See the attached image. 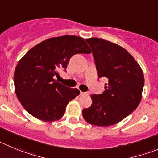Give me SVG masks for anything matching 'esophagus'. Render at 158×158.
Segmentation results:
<instances>
[{"label":"esophagus","instance_id":"1","mask_svg":"<svg viewBox=\"0 0 158 158\" xmlns=\"http://www.w3.org/2000/svg\"><path fill=\"white\" fill-rule=\"evenodd\" d=\"M87 94H88V93H86V92H82V91H81V92H80V96L87 95Z\"/></svg>","mask_w":158,"mask_h":158}]
</instances>
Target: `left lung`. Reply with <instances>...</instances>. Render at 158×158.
<instances>
[{"label": "left lung", "mask_w": 158, "mask_h": 158, "mask_svg": "<svg viewBox=\"0 0 158 158\" xmlns=\"http://www.w3.org/2000/svg\"><path fill=\"white\" fill-rule=\"evenodd\" d=\"M92 50L97 76L108 83L101 94H92V104L82 110L84 119L97 126L118 123L138 107L144 76L133 57L121 46L98 38L86 40Z\"/></svg>", "instance_id": "8db88e82"}]
</instances>
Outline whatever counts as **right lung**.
<instances>
[{"label":"right lung","instance_id":"right-lung-1","mask_svg":"<svg viewBox=\"0 0 158 158\" xmlns=\"http://www.w3.org/2000/svg\"><path fill=\"white\" fill-rule=\"evenodd\" d=\"M85 40L76 36L53 37L31 48L19 61L14 73L15 94L27 112L44 122L62 118L66 106L80 91L54 79L76 54H90Z\"/></svg>","mask_w":158,"mask_h":158}]
</instances>
